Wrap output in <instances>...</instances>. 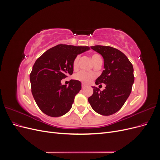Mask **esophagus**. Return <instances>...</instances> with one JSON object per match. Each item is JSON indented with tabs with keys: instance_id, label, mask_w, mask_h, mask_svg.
I'll use <instances>...</instances> for the list:
<instances>
[{
	"instance_id": "obj_1",
	"label": "esophagus",
	"mask_w": 160,
	"mask_h": 160,
	"mask_svg": "<svg viewBox=\"0 0 160 160\" xmlns=\"http://www.w3.org/2000/svg\"><path fill=\"white\" fill-rule=\"evenodd\" d=\"M81 87H82V88H85V87H86V85L85 83H82L81 84Z\"/></svg>"
}]
</instances>
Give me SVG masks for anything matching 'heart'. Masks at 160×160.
Wrapping results in <instances>:
<instances>
[{
	"label": "heart",
	"mask_w": 160,
	"mask_h": 160,
	"mask_svg": "<svg viewBox=\"0 0 160 160\" xmlns=\"http://www.w3.org/2000/svg\"><path fill=\"white\" fill-rule=\"evenodd\" d=\"M92 60H93L94 64L98 63L99 62H102V59H101V57L98 54V53H94V54L92 55ZM79 56H77L73 61H72V67H73L74 69H77V67H78L79 64ZM95 77L94 74L93 73H89V72H87L85 71H80L78 73L75 75V79L80 81L83 83H88L91 81Z\"/></svg>",
	"instance_id": "obj_1"
}]
</instances>
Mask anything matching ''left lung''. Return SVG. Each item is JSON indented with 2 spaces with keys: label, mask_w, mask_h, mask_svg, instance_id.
Returning <instances> with one entry per match:
<instances>
[{
  "label": "left lung",
  "mask_w": 160,
  "mask_h": 160,
  "mask_svg": "<svg viewBox=\"0 0 160 160\" xmlns=\"http://www.w3.org/2000/svg\"><path fill=\"white\" fill-rule=\"evenodd\" d=\"M91 48L103 58L104 70L95 84L106 85L103 91L93 87V93L88 98L91 108L99 114L110 115L118 111L131 93L134 82L133 67L128 58L119 50L109 46Z\"/></svg>",
  "instance_id": "obj_1"
}]
</instances>
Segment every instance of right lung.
Masks as SVG:
<instances>
[{"mask_svg": "<svg viewBox=\"0 0 160 160\" xmlns=\"http://www.w3.org/2000/svg\"><path fill=\"white\" fill-rule=\"evenodd\" d=\"M89 47L60 44L47 50L35 61L30 74L31 92L37 105L46 115L60 117L71 109L81 89L79 81L71 79L69 86L61 80L73 72L72 61Z\"/></svg>", "mask_w": 160, "mask_h": 160, "instance_id": "1", "label": "right lung"}]
</instances>
